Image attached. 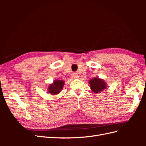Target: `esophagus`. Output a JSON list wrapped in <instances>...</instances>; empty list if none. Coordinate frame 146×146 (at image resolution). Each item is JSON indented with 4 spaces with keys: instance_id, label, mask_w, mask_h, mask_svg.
<instances>
[{
    "instance_id": "34e87169",
    "label": "esophagus",
    "mask_w": 146,
    "mask_h": 146,
    "mask_svg": "<svg viewBox=\"0 0 146 146\" xmlns=\"http://www.w3.org/2000/svg\"><path fill=\"white\" fill-rule=\"evenodd\" d=\"M71 76H72V77L73 78H78V74L76 73V72L72 73Z\"/></svg>"
}]
</instances>
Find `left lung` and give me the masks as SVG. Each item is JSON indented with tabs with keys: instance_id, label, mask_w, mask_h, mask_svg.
<instances>
[{
	"instance_id": "1",
	"label": "left lung",
	"mask_w": 146,
	"mask_h": 146,
	"mask_svg": "<svg viewBox=\"0 0 146 146\" xmlns=\"http://www.w3.org/2000/svg\"><path fill=\"white\" fill-rule=\"evenodd\" d=\"M91 90L95 93H98L107 88V84L103 79L94 77L89 81Z\"/></svg>"
}]
</instances>
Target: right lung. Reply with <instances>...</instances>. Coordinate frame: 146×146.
I'll use <instances>...</instances> for the list:
<instances>
[{"label": "right lung", "mask_w": 146, "mask_h": 146, "mask_svg": "<svg viewBox=\"0 0 146 146\" xmlns=\"http://www.w3.org/2000/svg\"><path fill=\"white\" fill-rule=\"evenodd\" d=\"M64 85V81L62 80H55L52 83L48 86V93L52 95H56L59 94L63 90Z\"/></svg>", "instance_id": "obj_1"}]
</instances>
